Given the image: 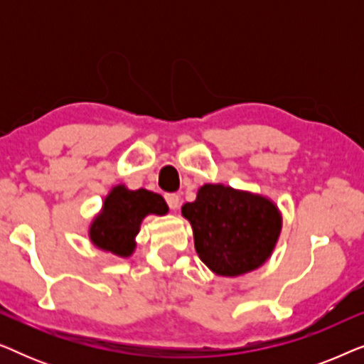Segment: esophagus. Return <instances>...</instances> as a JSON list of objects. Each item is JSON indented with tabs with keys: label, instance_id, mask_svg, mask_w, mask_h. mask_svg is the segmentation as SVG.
Segmentation results:
<instances>
[{
	"label": "esophagus",
	"instance_id": "34e87169",
	"mask_svg": "<svg viewBox=\"0 0 364 364\" xmlns=\"http://www.w3.org/2000/svg\"><path fill=\"white\" fill-rule=\"evenodd\" d=\"M164 198H166L167 205L171 207V208H177L178 207V202H181V198H178L177 193H166V196H164Z\"/></svg>",
	"mask_w": 364,
	"mask_h": 364
}]
</instances>
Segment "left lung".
Masks as SVG:
<instances>
[{"label": "left lung", "mask_w": 364, "mask_h": 364, "mask_svg": "<svg viewBox=\"0 0 364 364\" xmlns=\"http://www.w3.org/2000/svg\"><path fill=\"white\" fill-rule=\"evenodd\" d=\"M193 228L200 260L212 272L235 277L255 270L270 257L282 217L270 200L230 187H200L196 202L182 207Z\"/></svg>", "instance_id": "8db88e82"}]
</instances>
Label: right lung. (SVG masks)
Segmentation results:
<instances>
[{"label":"right lung","mask_w":364,"mask_h":364,"mask_svg":"<svg viewBox=\"0 0 364 364\" xmlns=\"http://www.w3.org/2000/svg\"><path fill=\"white\" fill-rule=\"evenodd\" d=\"M167 203L159 193L146 188L127 191L116 187L104 202L102 213L91 227V240L102 250L112 252L119 257H129L134 252L139 225L149 213L164 215Z\"/></svg>","instance_id":"1"}]
</instances>
